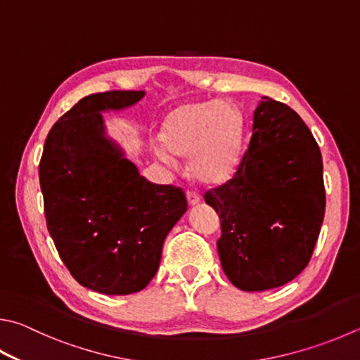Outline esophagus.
I'll return each instance as SVG.
<instances>
[{
	"label": "esophagus",
	"instance_id": "esophagus-1",
	"mask_svg": "<svg viewBox=\"0 0 360 360\" xmlns=\"http://www.w3.org/2000/svg\"><path fill=\"white\" fill-rule=\"evenodd\" d=\"M200 195L197 193V192H193V191H187V201H188V205L191 206H195V205H198L200 202Z\"/></svg>",
	"mask_w": 360,
	"mask_h": 360
}]
</instances>
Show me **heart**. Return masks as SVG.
Returning <instances> with one entry per match:
<instances>
[{"mask_svg":"<svg viewBox=\"0 0 360 360\" xmlns=\"http://www.w3.org/2000/svg\"><path fill=\"white\" fill-rule=\"evenodd\" d=\"M244 132V116L234 103L207 101L173 110L163 121L160 141L169 153L188 155V168L198 181L220 184L236 172ZM169 153L155 149L160 162L173 165Z\"/></svg>","mask_w":360,"mask_h":360,"instance_id":"b5f03b06","label":"heart"}]
</instances>
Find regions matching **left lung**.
<instances>
[{"instance_id": "left-lung-1", "label": "left lung", "mask_w": 360, "mask_h": 360, "mask_svg": "<svg viewBox=\"0 0 360 360\" xmlns=\"http://www.w3.org/2000/svg\"><path fill=\"white\" fill-rule=\"evenodd\" d=\"M205 201L220 217L221 269L236 288L266 291L297 277L326 209L321 151L300 116L264 96L236 173Z\"/></svg>"}]
</instances>
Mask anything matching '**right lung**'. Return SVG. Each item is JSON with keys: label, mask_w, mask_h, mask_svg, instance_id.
Returning a JSON list of instances; mask_svg holds the SVG:
<instances>
[{"label": "right lung", "mask_w": 360, "mask_h": 360, "mask_svg": "<svg viewBox=\"0 0 360 360\" xmlns=\"http://www.w3.org/2000/svg\"><path fill=\"white\" fill-rule=\"evenodd\" d=\"M145 91L83 97L47 135L39 181L47 228L78 283L101 294L141 291L159 269L169 230L187 211L182 188L153 184L105 135L102 112Z\"/></svg>", "instance_id": "obj_1"}]
</instances>
